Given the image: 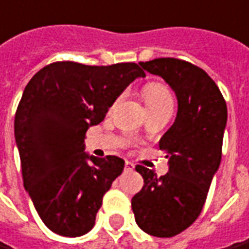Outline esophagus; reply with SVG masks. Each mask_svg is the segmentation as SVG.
I'll return each instance as SVG.
<instances>
[{
  "instance_id": "34e87169",
  "label": "esophagus",
  "mask_w": 249,
  "mask_h": 249,
  "mask_svg": "<svg viewBox=\"0 0 249 249\" xmlns=\"http://www.w3.org/2000/svg\"><path fill=\"white\" fill-rule=\"evenodd\" d=\"M124 167H126V169H127V171H133V169H134V164H133L131 161H126Z\"/></svg>"
}]
</instances>
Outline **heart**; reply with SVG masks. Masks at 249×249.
<instances>
[{"label": "heart", "instance_id": "b5f03b06", "mask_svg": "<svg viewBox=\"0 0 249 249\" xmlns=\"http://www.w3.org/2000/svg\"><path fill=\"white\" fill-rule=\"evenodd\" d=\"M142 96L149 111H153L165 104H172L171 93L160 82H149L142 89Z\"/></svg>", "mask_w": 249, "mask_h": 249}]
</instances>
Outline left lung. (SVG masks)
<instances>
[{"label": "left lung", "mask_w": 249, "mask_h": 249, "mask_svg": "<svg viewBox=\"0 0 249 249\" xmlns=\"http://www.w3.org/2000/svg\"><path fill=\"white\" fill-rule=\"evenodd\" d=\"M160 75L178 97L174 124L161 137L169 171L157 176L137 165L143 187L131 199L135 222L156 237H172L199 217L222 156L228 109L217 84L203 69L176 58L140 62Z\"/></svg>", "instance_id": "left-lung-1"}]
</instances>
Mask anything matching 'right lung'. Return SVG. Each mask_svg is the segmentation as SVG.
<instances>
[{
	"instance_id": "add662e5",
	"label": "right lung",
	"mask_w": 249,
	"mask_h": 249,
	"mask_svg": "<svg viewBox=\"0 0 249 249\" xmlns=\"http://www.w3.org/2000/svg\"><path fill=\"white\" fill-rule=\"evenodd\" d=\"M145 71L138 63L88 66L54 62L24 89L15 116L24 187L44 225L77 237L95 226L103 196L123 172L116 156L85 149V133L99 124L124 89Z\"/></svg>"
}]
</instances>
